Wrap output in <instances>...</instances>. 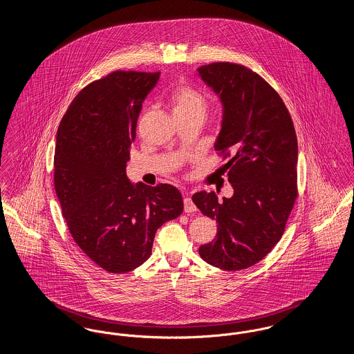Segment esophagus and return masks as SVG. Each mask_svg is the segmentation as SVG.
<instances>
[{
	"instance_id": "1",
	"label": "esophagus",
	"mask_w": 354,
	"mask_h": 354,
	"mask_svg": "<svg viewBox=\"0 0 354 354\" xmlns=\"http://www.w3.org/2000/svg\"><path fill=\"white\" fill-rule=\"evenodd\" d=\"M196 211V205L195 203L192 202L191 198L185 196V212L187 214H191V212H195Z\"/></svg>"
}]
</instances>
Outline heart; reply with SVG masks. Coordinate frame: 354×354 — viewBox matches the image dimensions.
Segmentation results:
<instances>
[{
    "label": "heart",
    "instance_id": "1",
    "mask_svg": "<svg viewBox=\"0 0 354 354\" xmlns=\"http://www.w3.org/2000/svg\"><path fill=\"white\" fill-rule=\"evenodd\" d=\"M174 115L178 114H201L204 115L208 102L199 90L191 86H178L169 95Z\"/></svg>",
    "mask_w": 354,
    "mask_h": 354
}]
</instances>
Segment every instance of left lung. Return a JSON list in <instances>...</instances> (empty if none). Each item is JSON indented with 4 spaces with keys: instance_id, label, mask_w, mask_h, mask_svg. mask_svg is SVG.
Here are the masks:
<instances>
[{
    "instance_id": "1",
    "label": "left lung",
    "mask_w": 354,
    "mask_h": 354,
    "mask_svg": "<svg viewBox=\"0 0 354 354\" xmlns=\"http://www.w3.org/2000/svg\"><path fill=\"white\" fill-rule=\"evenodd\" d=\"M198 73L223 104L215 150L230 158L224 167L234 187L223 202L214 191L192 196L218 223L216 237L199 254L220 270H245L279 243L297 198L296 131L280 95L251 68L214 62Z\"/></svg>"
}]
</instances>
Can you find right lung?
I'll list each match as a JSON object with an SVG mask.
<instances>
[{
  "label": "right lung",
  "instance_id": "right-lung-1",
  "mask_svg": "<svg viewBox=\"0 0 354 354\" xmlns=\"http://www.w3.org/2000/svg\"><path fill=\"white\" fill-rule=\"evenodd\" d=\"M160 73L117 70L82 88L59 123L54 188L74 241L97 266L126 273L151 256L156 230L183 212L176 187L126 175L142 103Z\"/></svg>",
  "mask_w": 354,
  "mask_h": 354
}]
</instances>
